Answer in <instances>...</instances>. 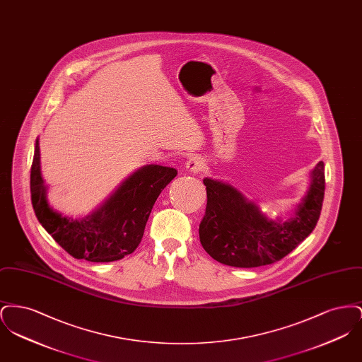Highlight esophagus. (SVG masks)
<instances>
[{"label":"esophagus","mask_w":362,"mask_h":362,"mask_svg":"<svg viewBox=\"0 0 362 362\" xmlns=\"http://www.w3.org/2000/svg\"><path fill=\"white\" fill-rule=\"evenodd\" d=\"M204 168V160L201 157H191L186 163V171L191 173H198Z\"/></svg>","instance_id":"1"}]
</instances>
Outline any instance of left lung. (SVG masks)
I'll return each mask as SVG.
<instances>
[{"instance_id":"1","label":"left lung","mask_w":362,"mask_h":362,"mask_svg":"<svg viewBox=\"0 0 362 362\" xmlns=\"http://www.w3.org/2000/svg\"><path fill=\"white\" fill-rule=\"evenodd\" d=\"M207 204L199 224V240L207 254L233 267H259L278 262L308 238L320 217L325 198V163L310 173V189L294 216L286 221L270 220L239 189L205 177Z\"/></svg>"}]
</instances>
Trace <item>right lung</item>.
<instances>
[{"mask_svg":"<svg viewBox=\"0 0 362 362\" xmlns=\"http://www.w3.org/2000/svg\"><path fill=\"white\" fill-rule=\"evenodd\" d=\"M177 175L171 167L145 165L130 175L102 206L84 218L62 216L47 201L40 173L39 139L31 167V201L36 218L73 258L114 262L132 254L142 240L152 207Z\"/></svg>","mask_w":362,"mask_h":362,"instance_id":"obj_1","label":"right lung"}]
</instances>
